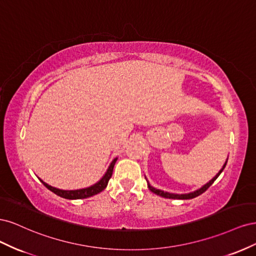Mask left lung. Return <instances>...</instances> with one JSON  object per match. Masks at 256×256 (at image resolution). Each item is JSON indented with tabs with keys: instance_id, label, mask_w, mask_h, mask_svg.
Returning <instances> with one entry per match:
<instances>
[{
	"instance_id": "1",
	"label": "left lung",
	"mask_w": 256,
	"mask_h": 256,
	"mask_svg": "<svg viewBox=\"0 0 256 256\" xmlns=\"http://www.w3.org/2000/svg\"><path fill=\"white\" fill-rule=\"evenodd\" d=\"M226 164H228V159H226V164H223L222 168L220 170V171H219L218 173L216 174V176L212 178V180H209L207 184H205L204 186H202V187L196 189V190H194V191H192V192H189V193H182V194H177V193H171V192H168V191H164V190H160V189L154 188V187H152V186L148 182V180H147L146 176H145V180H146V182H147V186H148V189H150L152 192H154V194H157V196H161V198H174V200H175V198H176V200H189V198H196V196H198L200 194H202L203 192H205L209 187H210V186L214 184V180H216V178L219 177V175L222 173V171L224 170V168H226Z\"/></svg>"
}]
</instances>
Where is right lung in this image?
<instances>
[{"label":"right lung","instance_id":"obj_1","mask_svg":"<svg viewBox=\"0 0 256 256\" xmlns=\"http://www.w3.org/2000/svg\"><path fill=\"white\" fill-rule=\"evenodd\" d=\"M118 160V158H114L112 160V162L110 164L109 168H108L106 172L104 173V175L100 178V180L94 184L90 186V187L86 188H82V189H76V190H63V189H58L56 187H52V186L48 184L47 182H44L42 180H40L47 187L50 191H52L53 193H56V196L64 198L67 200H79V198H90L95 194H98L99 192H102V190H104L108 186V182H109L110 178L112 176L113 173V168L115 166V162Z\"/></svg>","mask_w":256,"mask_h":256}]
</instances>
